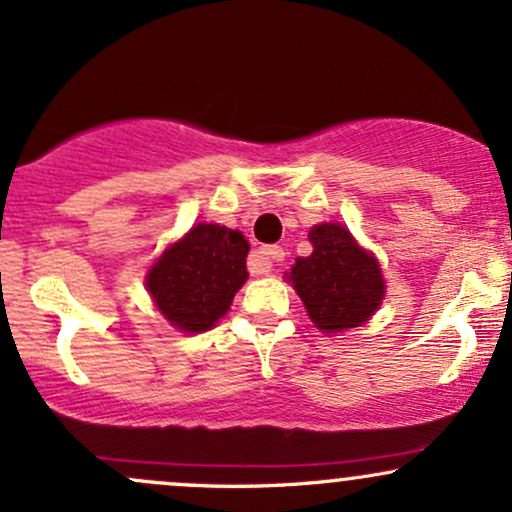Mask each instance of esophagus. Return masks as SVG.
I'll use <instances>...</instances> for the list:
<instances>
[{
    "mask_svg": "<svg viewBox=\"0 0 512 512\" xmlns=\"http://www.w3.org/2000/svg\"><path fill=\"white\" fill-rule=\"evenodd\" d=\"M284 260V248L279 245H267V248L257 250L255 255L250 257V272L252 274H267L269 269L274 267V262Z\"/></svg>",
    "mask_w": 512,
    "mask_h": 512,
    "instance_id": "34e87169",
    "label": "esophagus"
}]
</instances>
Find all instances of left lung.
Wrapping results in <instances>:
<instances>
[{"label":"left lung","instance_id":"obj_1","mask_svg":"<svg viewBox=\"0 0 512 512\" xmlns=\"http://www.w3.org/2000/svg\"><path fill=\"white\" fill-rule=\"evenodd\" d=\"M308 240L313 252L298 257L289 279L310 320L322 332H344L366 322L385 296L375 257L339 223L315 226Z\"/></svg>","mask_w":512,"mask_h":512}]
</instances>
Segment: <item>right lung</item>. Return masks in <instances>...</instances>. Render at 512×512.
I'll return each instance as SVG.
<instances>
[{
	"label": "right lung",
	"instance_id": "add662e5",
	"mask_svg": "<svg viewBox=\"0 0 512 512\" xmlns=\"http://www.w3.org/2000/svg\"><path fill=\"white\" fill-rule=\"evenodd\" d=\"M248 250L243 233L197 223L151 267L146 289L170 325L182 332H204L223 317L248 279Z\"/></svg>",
	"mask_w": 512,
	"mask_h": 512
}]
</instances>
